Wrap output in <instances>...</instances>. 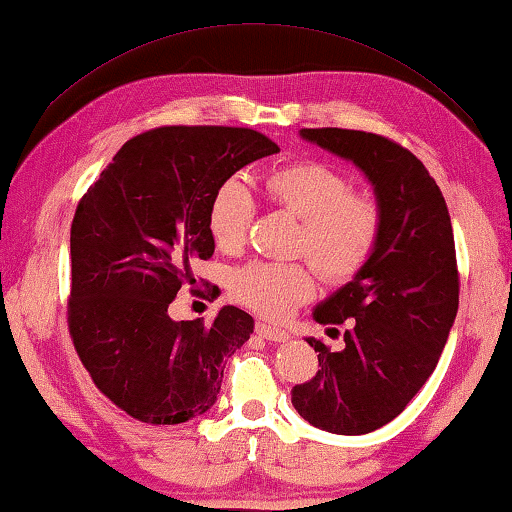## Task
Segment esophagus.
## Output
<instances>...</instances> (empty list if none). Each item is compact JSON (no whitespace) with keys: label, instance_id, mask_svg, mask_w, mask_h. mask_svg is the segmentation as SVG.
Instances as JSON below:
<instances>
[{"label":"esophagus","instance_id":"esophagus-1","mask_svg":"<svg viewBox=\"0 0 512 512\" xmlns=\"http://www.w3.org/2000/svg\"><path fill=\"white\" fill-rule=\"evenodd\" d=\"M255 331L259 333V336L266 338V340H271V342H286L288 338H291L284 329L271 327V324H266V322H257L255 324Z\"/></svg>","mask_w":512,"mask_h":512}]
</instances>
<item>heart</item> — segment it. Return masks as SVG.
I'll list each match as a JSON object with an SVG mask.
<instances>
[{
  "instance_id": "heart-1",
  "label": "heart",
  "mask_w": 512,
  "mask_h": 512,
  "mask_svg": "<svg viewBox=\"0 0 512 512\" xmlns=\"http://www.w3.org/2000/svg\"><path fill=\"white\" fill-rule=\"evenodd\" d=\"M262 190L271 206L302 221L295 253L309 257L324 280L347 282L374 257L383 235V210L376 199L353 192L345 172L320 161H293L268 170ZM255 210L244 183L221 181L208 203L212 241L224 253L244 248ZM315 286V271L306 262L253 259L228 277L232 300L271 320H282L309 302Z\"/></svg>"
}]
</instances>
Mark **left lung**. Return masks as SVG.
<instances>
[{"label":"left lung","instance_id":"left-lung-1","mask_svg":"<svg viewBox=\"0 0 512 512\" xmlns=\"http://www.w3.org/2000/svg\"><path fill=\"white\" fill-rule=\"evenodd\" d=\"M300 134L367 174L383 210V235L369 264L315 309V322H347L345 349L306 338L320 369L293 387L291 403L320 430L367 434L401 414L432 376L457 318L450 212L425 165L396 141L340 127Z\"/></svg>","mask_w":512,"mask_h":512}]
</instances>
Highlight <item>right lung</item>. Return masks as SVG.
Returning a JSON list of instances; mask_svg holds the SVG:
<instances>
[{
  "label": "right lung",
  "mask_w": 512,
  "mask_h": 512,
  "mask_svg": "<svg viewBox=\"0 0 512 512\" xmlns=\"http://www.w3.org/2000/svg\"><path fill=\"white\" fill-rule=\"evenodd\" d=\"M277 152L248 127H154L129 138L82 194L71 224L69 333L94 385L136 421L176 425L208 412L226 360L253 333L237 306L210 324L174 322L167 306L194 282V259L215 253L212 192Z\"/></svg>",
  "instance_id": "1"
}]
</instances>
